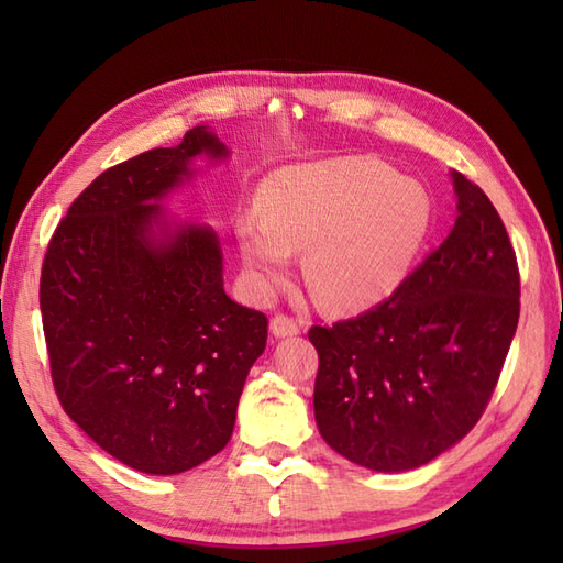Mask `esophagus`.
<instances>
[{
  "instance_id": "esophagus-1",
  "label": "esophagus",
  "mask_w": 563,
  "mask_h": 563,
  "mask_svg": "<svg viewBox=\"0 0 563 563\" xmlns=\"http://www.w3.org/2000/svg\"><path fill=\"white\" fill-rule=\"evenodd\" d=\"M300 329H302V321L297 319V317H290V314H275V317L271 319L273 336H280V339H285V336H297V333H300Z\"/></svg>"
}]
</instances>
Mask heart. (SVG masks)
I'll return each mask as SVG.
<instances>
[{
    "instance_id": "heart-1",
    "label": "heart",
    "mask_w": 563,
    "mask_h": 563,
    "mask_svg": "<svg viewBox=\"0 0 563 563\" xmlns=\"http://www.w3.org/2000/svg\"><path fill=\"white\" fill-rule=\"evenodd\" d=\"M433 222L426 188L369 157L290 166L263 190V214L239 220V249L261 292L288 280L307 249L305 278L321 305L373 307L409 273Z\"/></svg>"
}]
</instances>
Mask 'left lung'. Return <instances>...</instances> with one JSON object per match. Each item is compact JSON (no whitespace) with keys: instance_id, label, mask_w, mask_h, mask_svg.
Listing matches in <instances>:
<instances>
[{"instance_id":"obj_1","label":"left lung","mask_w":563,"mask_h":563,"mask_svg":"<svg viewBox=\"0 0 563 563\" xmlns=\"http://www.w3.org/2000/svg\"><path fill=\"white\" fill-rule=\"evenodd\" d=\"M457 220L385 302L312 327L314 416L367 470L406 472L462 440L492 401L520 317L518 258L484 190L452 172Z\"/></svg>"}]
</instances>
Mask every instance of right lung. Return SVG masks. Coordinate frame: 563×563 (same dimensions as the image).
<instances>
[{
    "instance_id": "add662e5",
    "label": "right lung",
    "mask_w": 563,
    "mask_h": 563,
    "mask_svg": "<svg viewBox=\"0 0 563 563\" xmlns=\"http://www.w3.org/2000/svg\"><path fill=\"white\" fill-rule=\"evenodd\" d=\"M227 147L194 128L106 169L47 244L41 314L65 413L101 450L145 474H178L232 438L268 319L230 300L210 227L162 224V200L188 164Z\"/></svg>"
}]
</instances>
